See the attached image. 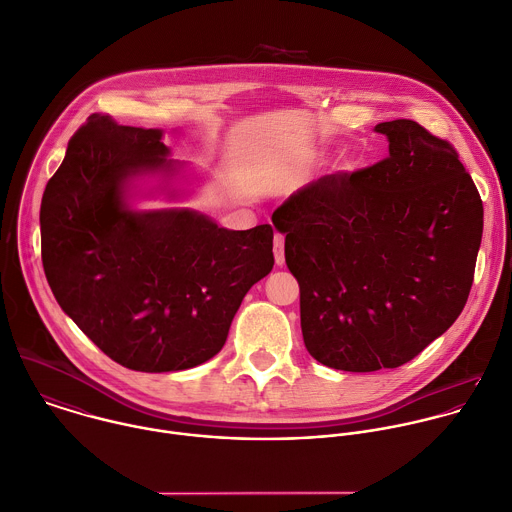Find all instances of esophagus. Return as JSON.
<instances>
[{
  "label": "esophagus",
  "mask_w": 512,
  "mask_h": 512,
  "mask_svg": "<svg viewBox=\"0 0 512 512\" xmlns=\"http://www.w3.org/2000/svg\"><path fill=\"white\" fill-rule=\"evenodd\" d=\"M273 253H275V263L283 265L285 263V251H283V235L275 233L273 237Z\"/></svg>",
  "instance_id": "1"
}]
</instances>
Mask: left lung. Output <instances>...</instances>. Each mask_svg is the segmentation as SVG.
Wrapping results in <instances>:
<instances>
[{"mask_svg": "<svg viewBox=\"0 0 512 512\" xmlns=\"http://www.w3.org/2000/svg\"><path fill=\"white\" fill-rule=\"evenodd\" d=\"M375 131L387 159L319 177L273 213L305 347L351 373L401 367L457 321L483 237L481 195L449 141L411 119Z\"/></svg>", "mask_w": 512, "mask_h": 512, "instance_id": "1", "label": "left lung"}]
</instances>
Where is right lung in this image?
<instances>
[{
  "label": "right lung",
  "instance_id": "add662e5",
  "mask_svg": "<svg viewBox=\"0 0 512 512\" xmlns=\"http://www.w3.org/2000/svg\"><path fill=\"white\" fill-rule=\"evenodd\" d=\"M161 129L91 115L69 139L41 199V261L65 315L115 363L171 373L215 357L247 291L273 269V229L219 227L169 207H131L137 179L149 193L183 197L169 183L185 163L169 159Z\"/></svg>",
  "mask_w": 512,
  "mask_h": 512
}]
</instances>
